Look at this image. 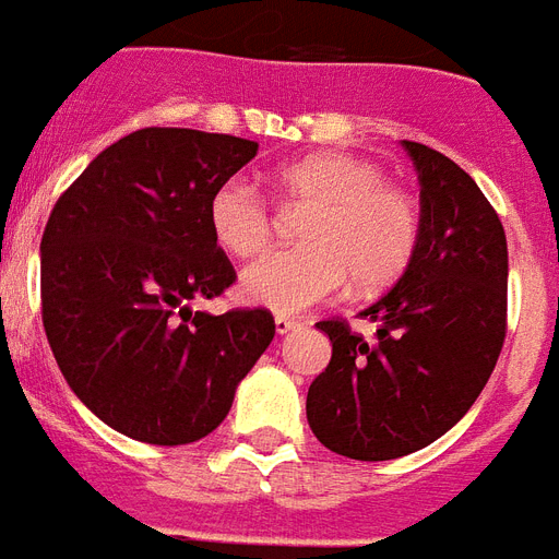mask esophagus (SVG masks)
Instances as JSON below:
<instances>
[{"mask_svg":"<svg viewBox=\"0 0 559 559\" xmlns=\"http://www.w3.org/2000/svg\"><path fill=\"white\" fill-rule=\"evenodd\" d=\"M293 328H298V319H293V317H275V331H278V334H289Z\"/></svg>","mask_w":559,"mask_h":559,"instance_id":"34e87169","label":"esophagus"}]
</instances>
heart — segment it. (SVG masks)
Returning a JSON list of instances; mask_svg holds the SVG:
<instances>
[{
  "mask_svg": "<svg viewBox=\"0 0 559 559\" xmlns=\"http://www.w3.org/2000/svg\"><path fill=\"white\" fill-rule=\"evenodd\" d=\"M275 193L301 219L298 249L275 251L242 272V296L296 313L336 296L355 278L364 293H378L402 278L419 249L421 213L407 190L386 181L374 160L319 152L275 169ZM207 219L216 242L234 258L261 254L275 237L278 211L261 187L228 178L213 190Z\"/></svg>",
  "mask_w": 559,
  "mask_h": 559,
  "instance_id": "1",
  "label": "heart"
}]
</instances>
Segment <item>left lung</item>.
Listing matches in <instances>:
<instances>
[{"mask_svg": "<svg viewBox=\"0 0 559 559\" xmlns=\"http://www.w3.org/2000/svg\"><path fill=\"white\" fill-rule=\"evenodd\" d=\"M421 185V234L399 284L364 317L322 319L331 364L308 390L310 431L352 460L431 445L475 404L507 336V237L496 207L451 157L402 140Z\"/></svg>", "mask_w": 559, "mask_h": 559, "instance_id": "1", "label": "left lung"}]
</instances>
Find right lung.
I'll return each mask as SVG.
<instances>
[{"label": "right lung", "instance_id": "add662e5", "mask_svg": "<svg viewBox=\"0 0 559 559\" xmlns=\"http://www.w3.org/2000/svg\"><path fill=\"white\" fill-rule=\"evenodd\" d=\"M254 155V140L140 128L91 160L49 213L40 240L49 346L72 393L131 440L207 437L275 336L266 308L223 317L187 308L237 281L207 204Z\"/></svg>", "mask_w": 559, "mask_h": 559}]
</instances>
